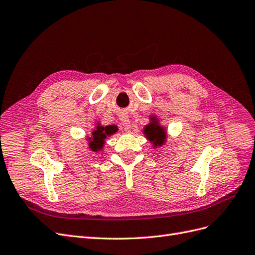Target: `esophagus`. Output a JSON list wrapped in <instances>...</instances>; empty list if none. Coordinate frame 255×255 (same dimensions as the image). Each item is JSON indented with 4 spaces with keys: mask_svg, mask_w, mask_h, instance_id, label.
I'll list each match as a JSON object with an SVG mask.
<instances>
[{
    "mask_svg": "<svg viewBox=\"0 0 255 255\" xmlns=\"http://www.w3.org/2000/svg\"><path fill=\"white\" fill-rule=\"evenodd\" d=\"M120 121L122 123L123 128H125L126 129H130V121H129V119H128V117L127 115H121Z\"/></svg>",
    "mask_w": 255,
    "mask_h": 255,
    "instance_id": "esophagus-1",
    "label": "esophagus"
}]
</instances>
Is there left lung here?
<instances>
[{"instance_id": "obj_1", "label": "left lung", "mask_w": 255, "mask_h": 255, "mask_svg": "<svg viewBox=\"0 0 255 255\" xmlns=\"http://www.w3.org/2000/svg\"><path fill=\"white\" fill-rule=\"evenodd\" d=\"M144 133L146 136H148L149 140L152 141L155 146L157 145L160 146L165 141V138H166L165 128L163 127H160L158 125V122L156 121H154L152 125L145 127Z\"/></svg>"}]
</instances>
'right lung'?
Listing matches in <instances>:
<instances>
[{"instance_id": "obj_1", "label": "right lung", "mask_w": 255, "mask_h": 255, "mask_svg": "<svg viewBox=\"0 0 255 255\" xmlns=\"http://www.w3.org/2000/svg\"><path fill=\"white\" fill-rule=\"evenodd\" d=\"M116 132H117V130H116V128H114L112 126L104 128V127H101L100 125H98V127H96V129L92 130L91 137L88 138L89 148L95 152L100 151L104 146L105 138L107 136L113 135Z\"/></svg>"}]
</instances>
